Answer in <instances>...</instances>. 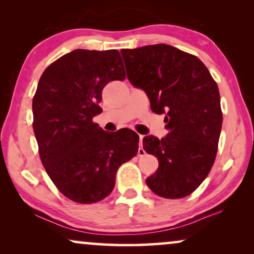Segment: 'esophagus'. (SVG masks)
Instances as JSON below:
<instances>
[{
	"instance_id": "obj_1",
	"label": "esophagus",
	"mask_w": 254,
	"mask_h": 254,
	"mask_svg": "<svg viewBox=\"0 0 254 254\" xmlns=\"http://www.w3.org/2000/svg\"><path fill=\"white\" fill-rule=\"evenodd\" d=\"M138 138H140V148H138L137 154H138V156H143L145 154L144 149L142 148V140H143V135H138Z\"/></svg>"
}]
</instances>
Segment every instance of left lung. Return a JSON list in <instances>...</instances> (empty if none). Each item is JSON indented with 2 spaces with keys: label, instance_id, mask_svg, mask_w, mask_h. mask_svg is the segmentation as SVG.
Wrapping results in <instances>:
<instances>
[{
  "label": "left lung",
  "instance_id": "8db88e82",
  "mask_svg": "<svg viewBox=\"0 0 254 254\" xmlns=\"http://www.w3.org/2000/svg\"><path fill=\"white\" fill-rule=\"evenodd\" d=\"M129 82L143 89L152 112L166 113L169 134L143 138L159 166L145 183L165 199L193 193L206 179L217 154L222 128L220 92L200 59L165 44L123 50Z\"/></svg>",
  "mask_w": 254,
  "mask_h": 254
}]
</instances>
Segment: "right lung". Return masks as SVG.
Segmentation results:
<instances>
[{
	"label": "right lung",
	"instance_id": "1",
	"mask_svg": "<svg viewBox=\"0 0 254 254\" xmlns=\"http://www.w3.org/2000/svg\"><path fill=\"white\" fill-rule=\"evenodd\" d=\"M126 78L119 51L75 50L48 65L32 100L39 156L58 190L77 203L105 199L120 165L137 154L135 131L107 133L93 123L102 91Z\"/></svg>",
	"mask_w": 254,
	"mask_h": 254
}]
</instances>
